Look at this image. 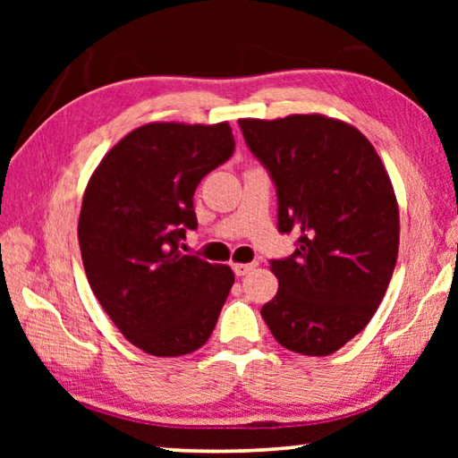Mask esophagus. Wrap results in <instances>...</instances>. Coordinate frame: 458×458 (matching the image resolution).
Listing matches in <instances>:
<instances>
[{"label": "esophagus", "mask_w": 458, "mask_h": 458, "mask_svg": "<svg viewBox=\"0 0 458 458\" xmlns=\"http://www.w3.org/2000/svg\"><path fill=\"white\" fill-rule=\"evenodd\" d=\"M257 268V262H238V265H232V270H234L236 276H244L248 273Z\"/></svg>", "instance_id": "34e87169"}]
</instances>
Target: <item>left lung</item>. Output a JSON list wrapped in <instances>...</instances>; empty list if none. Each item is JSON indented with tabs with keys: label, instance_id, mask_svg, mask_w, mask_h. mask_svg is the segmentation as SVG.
Segmentation results:
<instances>
[{
	"label": "left lung",
	"instance_id": "8db88e82",
	"mask_svg": "<svg viewBox=\"0 0 458 458\" xmlns=\"http://www.w3.org/2000/svg\"><path fill=\"white\" fill-rule=\"evenodd\" d=\"M276 190V226L297 234L273 259L278 293L260 309L283 347L329 355L358 335L396 267L400 216L382 159L358 129L323 114L240 119Z\"/></svg>",
	"mask_w": 458,
	"mask_h": 458
}]
</instances>
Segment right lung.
I'll list each match as a JSON object with an SVG mask.
<instances>
[{"label": "right lung", "instance_id": "obj_1", "mask_svg": "<svg viewBox=\"0 0 458 458\" xmlns=\"http://www.w3.org/2000/svg\"><path fill=\"white\" fill-rule=\"evenodd\" d=\"M228 123H151L113 147L82 198L79 240L98 303L157 358L199 350L234 284L230 267L182 254L198 183L234 153Z\"/></svg>", "mask_w": 458, "mask_h": 458}]
</instances>
